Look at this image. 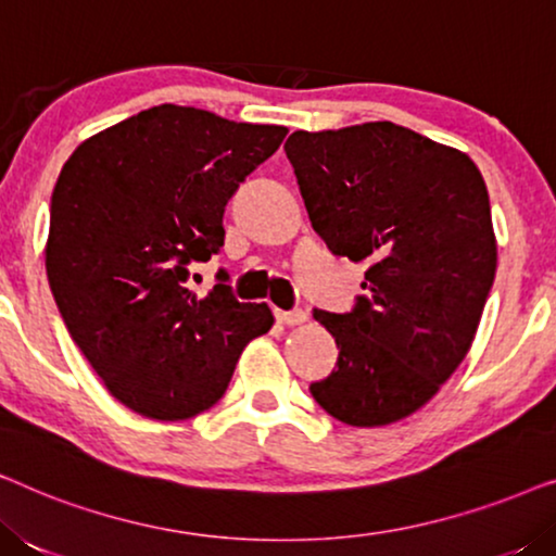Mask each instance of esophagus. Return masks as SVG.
Instances as JSON below:
<instances>
[{"mask_svg":"<svg viewBox=\"0 0 556 556\" xmlns=\"http://www.w3.org/2000/svg\"><path fill=\"white\" fill-rule=\"evenodd\" d=\"M276 318L280 324H286V326H301V324H306L308 321V314L306 311H276Z\"/></svg>","mask_w":556,"mask_h":556,"instance_id":"34e87169","label":"esophagus"}]
</instances>
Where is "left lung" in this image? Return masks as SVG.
I'll return each mask as SVG.
<instances>
[{"label":"left lung","mask_w":556,"mask_h":556,"mask_svg":"<svg viewBox=\"0 0 556 556\" xmlns=\"http://www.w3.org/2000/svg\"><path fill=\"white\" fill-rule=\"evenodd\" d=\"M286 154L331 253L369 263L352 314H314L339 359L311 394L352 428L405 420L466 359L496 276L481 172L392 121L295 131Z\"/></svg>","instance_id":"1"}]
</instances>
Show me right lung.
Listing matches in <instances>:
<instances>
[{"mask_svg":"<svg viewBox=\"0 0 556 556\" xmlns=\"http://www.w3.org/2000/svg\"><path fill=\"white\" fill-rule=\"evenodd\" d=\"M286 126L238 124L162 103L98 131L60 172L45 268L60 316L113 397L179 422L223 397L268 303L230 286H185L187 265L225 242V204L276 154Z\"/></svg>","mask_w":556,"mask_h":556,"instance_id":"1","label":"right lung"}]
</instances>
